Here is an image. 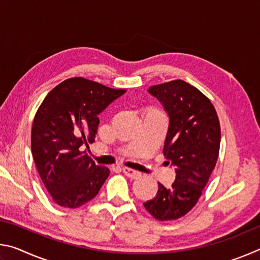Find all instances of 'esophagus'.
Returning <instances> with one entry per match:
<instances>
[{
    "mask_svg": "<svg viewBox=\"0 0 260 260\" xmlns=\"http://www.w3.org/2000/svg\"><path fill=\"white\" fill-rule=\"evenodd\" d=\"M122 172H124L125 175H127V177L131 179H138L141 177L140 172H138V171L135 170H132L129 167H122Z\"/></svg>",
    "mask_w": 260,
    "mask_h": 260,
    "instance_id": "esophagus-1",
    "label": "esophagus"
}]
</instances>
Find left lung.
<instances>
[{
  "label": "left lung",
  "mask_w": 260,
  "mask_h": 260,
  "mask_svg": "<svg viewBox=\"0 0 260 260\" xmlns=\"http://www.w3.org/2000/svg\"><path fill=\"white\" fill-rule=\"evenodd\" d=\"M169 116L164 156L175 167V181L158 183L155 199L143 203L156 219L175 220L188 213L202 195L218 159L220 124L215 109L204 94L183 80L151 86Z\"/></svg>",
  "instance_id": "1"
}]
</instances>
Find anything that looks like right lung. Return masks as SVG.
<instances>
[{
    "instance_id": "obj_1",
    "label": "right lung",
    "mask_w": 260,
    "mask_h": 260,
    "mask_svg": "<svg viewBox=\"0 0 260 260\" xmlns=\"http://www.w3.org/2000/svg\"><path fill=\"white\" fill-rule=\"evenodd\" d=\"M126 93L85 78L67 79L43 100L34 117L32 155L57 204L76 209L98 195L110 170L96 165L83 147L93 143L99 114Z\"/></svg>"
}]
</instances>
